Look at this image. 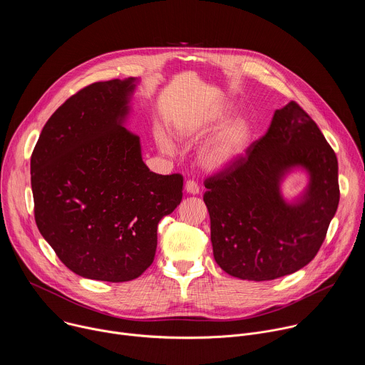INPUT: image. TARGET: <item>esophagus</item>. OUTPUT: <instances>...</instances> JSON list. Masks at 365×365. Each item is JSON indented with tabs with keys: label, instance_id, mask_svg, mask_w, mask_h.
Instances as JSON below:
<instances>
[{
	"label": "esophagus",
	"instance_id": "34e87169",
	"mask_svg": "<svg viewBox=\"0 0 365 365\" xmlns=\"http://www.w3.org/2000/svg\"><path fill=\"white\" fill-rule=\"evenodd\" d=\"M185 190L189 193V195H197L199 193V186L195 180H187L185 183Z\"/></svg>",
	"mask_w": 365,
	"mask_h": 365
}]
</instances>
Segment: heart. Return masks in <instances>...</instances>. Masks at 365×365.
<instances>
[{
    "label": "heart",
    "mask_w": 365,
    "mask_h": 365,
    "mask_svg": "<svg viewBox=\"0 0 365 365\" xmlns=\"http://www.w3.org/2000/svg\"><path fill=\"white\" fill-rule=\"evenodd\" d=\"M232 114L230 103H222L221 107L200 118L185 120L176 125V135L182 141H193L207 133L215 131L202 145L197 154V160L202 169L211 173H218L234 166L247 151L252 127L245 115H235L227 121ZM155 143L166 151L175 150L173 140L162 130L155 131Z\"/></svg>",
    "instance_id": "b5f03b06"
}]
</instances>
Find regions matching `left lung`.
Segmentation results:
<instances>
[{
    "mask_svg": "<svg viewBox=\"0 0 365 365\" xmlns=\"http://www.w3.org/2000/svg\"><path fill=\"white\" fill-rule=\"evenodd\" d=\"M296 170L308 185L289 201L281 183ZM205 187L217 264L241 280H274L318 254L339 202L338 160L317 123L290 101L245 158Z\"/></svg>",
    "mask_w": 365,
    "mask_h": 365,
    "instance_id": "obj_1",
    "label": "left lung"
}]
</instances>
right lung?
<instances>
[{
  "label": "right lung",
  "mask_w": 365,
  "mask_h": 365,
  "mask_svg": "<svg viewBox=\"0 0 365 365\" xmlns=\"http://www.w3.org/2000/svg\"><path fill=\"white\" fill-rule=\"evenodd\" d=\"M138 82L81 89L48 118L31 154L37 228L85 279L141 276L154 259L159 222L182 200V175L150 172L140 137L125 127Z\"/></svg>",
  "instance_id": "add662e5"
}]
</instances>
